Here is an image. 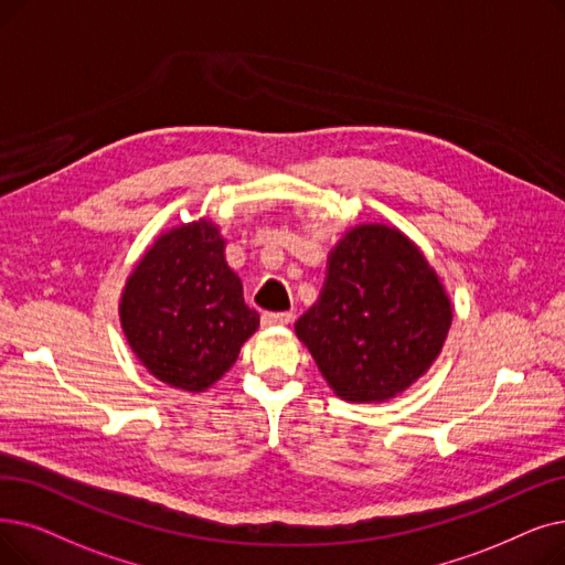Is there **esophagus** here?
Here are the masks:
<instances>
[{
  "label": "esophagus",
  "mask_w": 565,
  "mask_h": 565,
  "mask_svg": "<svg viewBox=\"0 0 565 565\" xmlns=\"http://www.w3.org/2000/svg\"><path fill=\"white\" fill-rule=\"evenodd\" d=\"M290 321H292V313L290 311H267L260 318V323L265 328H269V326H288Z\"/></svg>",
  "instance_id": "obj_1"
}]
</instances>
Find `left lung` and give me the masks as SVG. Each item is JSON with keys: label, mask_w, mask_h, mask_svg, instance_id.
<instances>
[{"label": "left lung", "mask_w": 565, "mask_h": 565, "mask_svg": "<svg viewBox=\"0 0 565 565\" xmlns=\"http://www.w3.org/2000/svg\"><path fill=\"white\" fill-rule=\"evenodd\" d=\"M450 323V298L425 254L397 228L362 224L330 252L321 296L296 334L337 397L370 404L418 381Z\"/></svg>", "instance_id": "1"}]
</instances>
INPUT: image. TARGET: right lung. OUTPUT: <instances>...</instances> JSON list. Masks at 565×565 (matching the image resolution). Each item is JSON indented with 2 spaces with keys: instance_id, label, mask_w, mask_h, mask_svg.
<instances>
[{
  "instance_id": "obj_1",
  "label": "right lung",
  "mask_w": 565,
  "mask_h": 565,
  "mask_svg": "<svg viewBox=\"0 0 565 565\" xmlns=\"http://www.w3.org/2000/svg\"><path fill=\"white\" fill-rule=\"evenodd\" d=\"M218 228L199 218L163 233L134 267L119 300L121 330L154 379L203 392L235 364L260 323L224 256Z\"/></svg>"
}]
</instances>
